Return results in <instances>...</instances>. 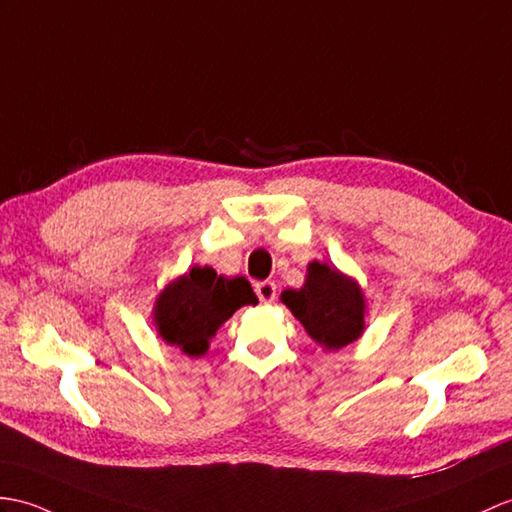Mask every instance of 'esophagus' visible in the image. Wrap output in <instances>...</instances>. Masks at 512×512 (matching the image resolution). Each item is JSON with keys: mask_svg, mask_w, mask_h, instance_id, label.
<instances>
[{"mask_svg": "<svg viewBox=\"0 0 512 512\" xmlns=\"http://www.w3.org/2000/svg\"><path fill=\"white\" fill-rule=\"evenodd\" d=\"M255 294L261 303H272L277 299V283L275 281H259V283H255Z\"/></svg>", "mask_w": 512, "mask_h": 512, "instance_id": "obj_1", "label": "esophagus"}]
</instances>
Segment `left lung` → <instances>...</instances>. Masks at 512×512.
<instances>
[{"mask_svg": "<svg viewBox=\"0 0 512 512\" xmlns=\"http://www.w3.org/2000/svg\"><path fill=\"white\" fill-rule=\"evenodd\" d=\"M281 301L301 320L307 334L327 349H342L364 329V296L353 279L320 261L307 266L301 290H285Z\"/></svg>", "mask_w": 512, "mask_h": 512, "instance_id": "left-lung-1", "label": "left lung"}]
</instances>
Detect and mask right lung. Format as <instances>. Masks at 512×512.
I'll use <instances>...</instances> for the list:
<instances>
[{"instance_id": "add662e5", "label": "right lung", "mask_w": 512, "mask_h": 512, "mask_svg": "<svg viewBox=\"0 0 512 512\" xmlns=\"http://www.w3.org/2000/svg\"><path fill=\"white\" fill-rule=\"evenodd\" d=\"M242 305H257L244 277L224 279L216 270L194 266L161 292L154 305V323L161 338L187 355H202L209 338Z\"/></svg>"}]
</instances>
